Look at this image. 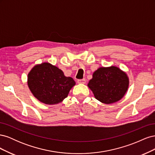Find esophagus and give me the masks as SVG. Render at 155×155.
Listing matches in <instances>:
<instances>
[{
  "mask_svg": "<svg viewBox=\"0 0 155 155\" xmlns=\"http://www.w3.org/2000/svg\"><path fill=\"white\" fill-rule=\"evenodd\" d=\"M78 83L79 84H85L86 83L85 79H78Z\"/></svg>",
  "mask_w": 155,
  "mask_h": 155,
  "instance_id": "34e87169",
  "label": "esophagus"
}]
</instances>
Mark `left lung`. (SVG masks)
I'll list each match as a JSON object with an SVG mask.
<instances>
[{"instance_id": "obj_1", "label": "left lung", "mask_w": 155, "mask_h": 155, "mask_svg": "<svg viewBox=\"0 0 155 155\" xmlns=\"http://www.w3.org/2000/svg\"><path fill=\"white\" fill-rule=\"evenodd\" d=\"M129 79L125 72L116 66L100 67L92 74L87 86L95 98L105 104L118 101L128 90Z\"/></svg>"}]
</instances>
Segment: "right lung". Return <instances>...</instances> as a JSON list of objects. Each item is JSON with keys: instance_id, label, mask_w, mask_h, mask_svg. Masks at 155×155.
<instances>
[{"instance_id": "add662e5", "label": "right lung", "mask_w": 155, "mask_h": 155, "mask_svg": "<svg viewBox=\"0 0 155 155\" xmlns=\"http://www.w3.org/2000/svg\"><path fill=\"white\" fill-rule=\"evenodd\" d=\"M27 83L34 97L50 105L62 102L76 85L71 77L65 76L61 70L47 62L37 64L31 69Z\"/></svg>"}]
</instances>
